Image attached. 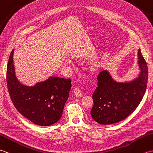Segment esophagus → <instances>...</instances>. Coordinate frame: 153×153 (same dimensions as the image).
<instances>
[{
	"label": "esophagus",
	"mask_w": 153,
	"mask_h": 153,
	"mask_svg": "<svg viewBox=\"0 0 153 153\" xmlns=\"http://www.w3.org/2000/svg\"><path fill=\"white\" fill-rule=\"evenodd\" d=\"M74 94L77 97H82L83 96V94L82 93V91L78 87H76L74 89Z\"/></svg>",
	"instance_id": "obj_1"
}]
</instances>
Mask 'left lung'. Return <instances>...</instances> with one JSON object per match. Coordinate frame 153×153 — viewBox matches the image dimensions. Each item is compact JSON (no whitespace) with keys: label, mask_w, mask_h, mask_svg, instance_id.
Segmentation results:
<instances>
[{"label":"left lung","mask_w":153,"mask_h":153,"mask_svg":"<svg viewBox=\"0 0 153 153\" xmlns=\"http://www.w3.org/2000/svg\"><path fill=\"white\" fill-rule=\"evenodd\" d=\"M138 58L141 74L131 83H117L105 70L99 74L91 111L97 122L103 125L119 122L134 112L140 104L147 89L148 68L140 49Z\"/></svg>","instance_id":"8db88e82"}]
</instances>
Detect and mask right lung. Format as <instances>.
<instances>
[{"mask_svg": "<svg viewBox=\"0 0 153 153\" xmlns=\"http://www.w3.org/2000/svg\"><path fill=\"white\" fill-rule=\"evenodd\" d=\"M13 53L14 49L6 69V82L13 105L21 114L35 124H54L62 114L71 87V79L51 77L34 87L22 85L14 75Z\"/></svg>", "mask_w": 153, "mask_h": 153, "instance_id": "obj_1", "label": "right lung"}]
</instances>
